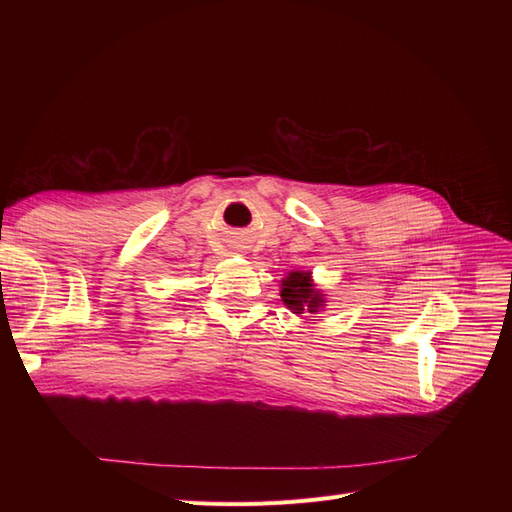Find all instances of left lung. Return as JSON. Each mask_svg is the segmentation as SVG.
I'll list each match as a JSON object with an SVG mask.
<instances>
[{
    "instance_id": "8db88e82",
    "label": "left lung",
    "mask_w": 512,
    "mask_h": 512,
    "mask_svg": "<svg viewBox=\"0 0 512 512\" xmlns=\"http://www.w3.org/2000/svg\"><path fill=\"white\" fill-rule=\"evenodd\" d=\"M280 297L292 314L301 316L303 312L318 314L327 305V294L316 288L312 271H290L282 277Z\"/></svg>"
}]
</instances>
